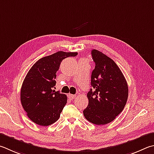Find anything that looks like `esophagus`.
Returning <instances> with one entry per match:
<instances>
[{"instance_id":"1","label":"esophagus","mask_w":154,"mask_h":154,"mask_svg":"<svg viewBox=\"0 0 154 154\" xmlns=\"http://www.w3.org/2000/svg\"><path fill=\"white\" fill-rule=\"evenodd\" d=\"M75 95H72V94H69L68 95V97L69 99H71V100H73V99H75Z\"/></svg>"}]
</instances>
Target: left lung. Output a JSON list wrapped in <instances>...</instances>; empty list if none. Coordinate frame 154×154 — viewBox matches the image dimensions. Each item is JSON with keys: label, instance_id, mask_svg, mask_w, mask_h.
I'll use <instances>...</instances> for the list:
<instances>
[{"label": "left lung", "instance_id": "left-lung-1", "mask_svg": "<svg viewBox=\"0 0 154 154\" xmlns=\"http://www.w3.org/2000/svg\"><path fill=\"white\" fill-rule=\"evenodd\" d=\"M95 69L91 77L87 96L88 106L85 118L91 123L104 125L116 119L127 104L128 89L127 81L114 61L97 50H91Z\"/></svg>", "mask_w": 154, "mask_h": 154}]
</instances>
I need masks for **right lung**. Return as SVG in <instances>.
Listing matches in <instances>:
<instances>
[{
	"label": "right lung",
	"mask_w": 154,
	"mask_h": 154,
	"mask_svg": "<svg viewBox=\"0 0 154 154\" xmlns=\"http://www.w3.org/2000/svg\"><path fill=\"white\" fill-rule=\"evenodd\" d=\"M77 52L59 51L38 60L27 72L21 89V102L31 121L48 126L59 119L67 102L65 94L55 91L57 72L63 59Z\"/></svg>",
	"instance_id": "1"
}]
</instances>
